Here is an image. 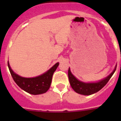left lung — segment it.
I'll return each instance as SVG.
<instances>
[{"label":"left lung","mask_w":121,"mask_h":121,"mask_svg":"<svg viewBox=\"0 0 121 121\" xmlns=\"http://www.w3.org/2000/svg\"><path fill=\"white\" fill-rule=\"evenodd\" d=\"M116 69V66L115 67L113 72L104 79L100 80L96 82L86 83V82H83L82 81H79L74 76L69 68L68 72V79H69L70 85L73 89L74 90V91L79 94H81V95H90L99 91L106 85L107 83L108 82L109 80L110 79V78H112L114 73L115 72Z\"/></svg>","instance_id":"1"}]
</instances>
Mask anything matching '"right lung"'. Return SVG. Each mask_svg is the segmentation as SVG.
<instances>
[{"label":"right lung","mask_w":121,"mask_h":121,"mask_svg":"<svg viewBox=\"0 0 121 121\" xmlns=\"http://www.w3.org/2000/svg\"><path fill=\"white\" fill-rule=\"evenodd\" d=\"M59 62L53 65L47 72L35 78H26L20 76L15 73L11 68L9 62L8 66L13 79L17 85L23 90L31 95H36L45 93L48 90L51 85L53 73L59 66Z\"/></svg>","instance_id":"add662e5"}]
</instances>
